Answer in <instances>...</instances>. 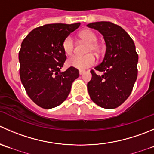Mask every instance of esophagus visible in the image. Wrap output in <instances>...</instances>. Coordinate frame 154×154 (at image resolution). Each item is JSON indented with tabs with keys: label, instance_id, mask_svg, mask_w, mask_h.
I'll list each match as a JSON object with an SVG mask.
<instances>
[{
	"label": "esophagus",
	"instance_id": "34e87169",
	"mask_svg": "<svg viewBox=\"0 0 154 154\" xmlns=\"http://www.w3.org/2000/svg\"><path fill=\"white\" fill-rule=\"evenodd\" d=\"M84 72H85L84 71H81V70H80V71H79V74H80V75H82V74H84Z\"/></svg>",
	"mask_w": 154,
	"mask_h": 154
}]
</instances>
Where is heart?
Segmentation results:
<instances>
[{"label": "heart", "instance_id": "1", "mask_svg": "<svg viewBox=\"0 0 154 154\" xmlns=\"http://www.w3.org/2000/svg\"><path fill=\"white\" fill-rule=\"evenodd\" d=\"M79 37L84 42L87 43L85 53H89L86 56H74L69 58L67 62L68 66L77 68L79 70H85L92 66L95 63V58L91 53L93 52L95 54L101 51V46L98 44V36L96 33L91 29L83 30L79 33ZM62 50L67 56L73 53L74 50V42L71 36H68L62 42Z\"/></svg>", "mask_w": 154, "mask_h": 154}]
</instances>
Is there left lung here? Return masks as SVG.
Instances as JSON below:
<instances>
[{"instance_id":"1","label":"left lung","mask_w":154,"mask_h":154,"mask_svg":"<svg viewBox=\"0 0 154 154\" xmlns=\"http://www.w3.org/2000/svg\"><path fill=\"white\" fill-rule=\"evenodd\" d=\"M98 30L105 41L106 53L102 62L95 67L103 72L97 75L91 70L92 79L87 83L91 99L100 107L113 109L121 105L130 95L138 76V55L134 41L119 25L110 22L88 24Z\"/></svg>"}]
</instances>
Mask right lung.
Here are the masks:
<instances>
[{
    "label": "right lung",
    "instance_id": "obj_1",
    "mask_svg": "<svg viewBox=\"0 0 154 154\" xmlns=\"http://www.w3.org/2000/svg\"><path fill=\"white\" fill-rule=\"evenodd\" d=\"M80 25L48 24L34 28L22 41L19 53L21 81L29 98L42 108L60 105L79 77L77 68L60 70L67 59L62 42Z\"/></svg>",
    "mask_w": 154,
    "mask_h": 154
}]
</instances>
